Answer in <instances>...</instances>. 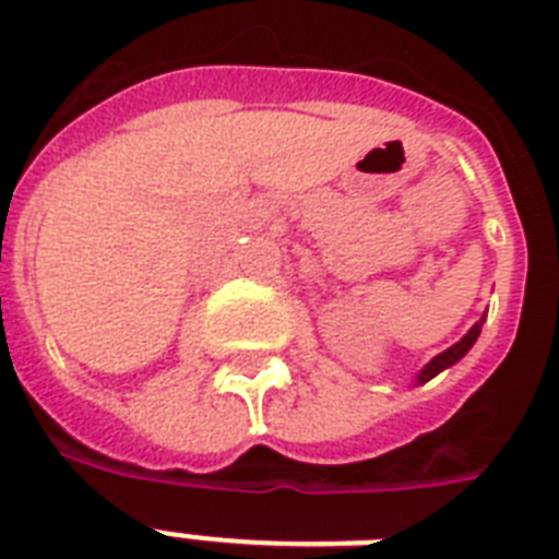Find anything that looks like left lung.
Listing matches in <instances>:
<instances>
[{
    "mask_svg": "<svg viewBox=\"0 0 559 559\" xmlns=\"http://www.w3.org/2000/svg\"><path fill=\"white\" fill-rule=\"evenodd\" d=\"M481 324H485V316H481V319H478V322L473 324V328H469V333H467V336H464V340L455 342V345L443 350V354H438V357H435L432 362H429V366L424 368V371L417 373V382H429L435 377V373H441L443 368L455 366V362H459V359L464 357V354H467V350L473 348V345H476L478 333H481Z\"/></svg>",
    "mask_w": 559,
    "mask_h": 559,
    "instance_id": "8db88e82",
    "label": "left lung"
}]
</instances>
